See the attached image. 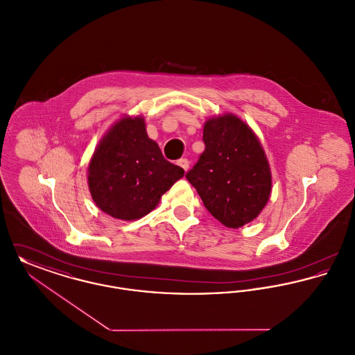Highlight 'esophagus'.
<instances>
[{
	"instance_id": "esophagus-1",
	"label": "esophagus",
	"mask_w": 355,
	"mask_h": 355,
	"mask_svg": "<svg viewBox=\"0 0 355 355\" xmlns=\"http://www.w3.org/2000/svg\"><path fill=\"white\" fill-rule=\"evenodd\" d=\"M177 164H178V166H181L185 171H187L189 166H190V162H189V159H186V158H181Z\"/></svg>"
}]
</instances>
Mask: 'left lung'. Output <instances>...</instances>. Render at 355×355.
I'll return each mask as SVG.
<instances>
[{
  "label": "left lung",
  "mask_w": 355,
  "mask_h": 355,
  "mask_svg": "<svg viewBox=\"0 0 355 355\" xmlns=\"http://www.w3.org/2000/svg\"><path fill=\"white\" fill-rule=\"evenodd\" d=\"M205 152L186 174L210 214L230 229L255 220L269 202L271 170L253 129L233 113L206 119Z\"/></svg>",
  "instance_id": "left-lung-1"
}]
</instances>
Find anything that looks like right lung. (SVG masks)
Returning <instances> with one entry per match:
<instances>
[{
    "mask_svg": "<svg viewBox=\"0 0 355 355\" xmlns=\"http://www.w3.org/2000/svg\"><path fill=\"white\" fill-rule=\"evenodd\" d=\"M184 174L149 138L142 116H125L98 142L89 162L87 185L103 213L117 220H135L153 211Z\"/></svg>",
    "mask_w": 355,
    "mask_h": 355,
    "instance_id": "add662e5",
    "label": "right lung"
}]
</instances>
